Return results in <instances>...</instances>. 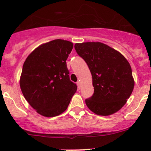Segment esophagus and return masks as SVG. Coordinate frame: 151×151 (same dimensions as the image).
<instances>
[{
  "label": "esophagus",
  "mask_w": 151,
  "mask_h": 151,
  "mask_svg": "<svg viewBox=\"0 0 151 151\" xmlns=\"http://www.w3.org/2000/svg\"><path fill=\"white\" fill-rule=\"evenodd\" d=\"M77 87H78V89H80L81 88V83H80V82H77Z\"/></svg>",
  "instance_id": "obj_1"
}]
</instances>
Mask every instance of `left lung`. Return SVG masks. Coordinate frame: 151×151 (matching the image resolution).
<instances>
[{"label":"left lung","instance_id":"left-lung-1","mask_svg":"<svg viewBox=\"0 0 151 151\" xmlns=\"http://www.w3.org/2000/svg\"><path fill=\"white\" fill-rule=\"evenodd\" d=\"M74 48L92 74L94 94L85 100L88 108L102 116L120 110L132 94L135 84L127 59L101 42L75 44Z\"/></svg>","mask_w":151,"mask_h":151}]
</instances>
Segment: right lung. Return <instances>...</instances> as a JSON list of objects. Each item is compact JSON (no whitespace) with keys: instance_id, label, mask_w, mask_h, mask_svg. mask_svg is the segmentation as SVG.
Segmentation results:
<instances>
[{"instance_id":"right-lung-1","label":"right lung","mask_w":151,"mask_h":151,"mask_svg":"<svg viewBox=\"0 0 151 151\" xmlns=\"http://www.w3.org/2000/svg\"><path fill=\"white\" fill-rule=\"evenodd\" d=\"M73 44L55 39L38 46L24 63L20 87L25 99L44 117H55L67 110L77 89L67 67Z\"/></svg>"}]
</instances>
